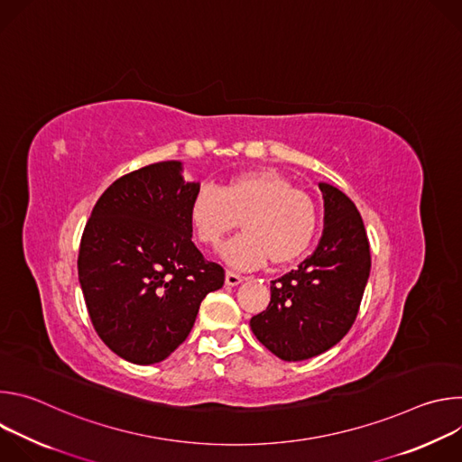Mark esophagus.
Instances as JSON below:
<instances>
[{
	"instance_id": "obj_1",
	"label": "esophagus",
	"mask_w": 462,
	"mask_h": 462,
	"mask_svg": "<svg viewBox=\"0 0 462 462\" xmlns=\"http://www.w3.org/2000/svg\"><path fill=\"white\" fill-rule=\"evenodd\" d=\"M243 280H245V278H243L241 274H237V273H234V271H226L225 283H226L228 287H236V285H239Z\"/></svg>"
}]
</instances>
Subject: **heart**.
Here are the masks:
<instances>
[{
	"label": "heart",
	"mask_w": 462,
	"mask_h": 462,
	"mask_svg": "<svg viewBox=\"0 0 462 462\" xmlns=\"http://www.w3.org/2000/svg\"><path fill=\"white\" fill-rule=\"evenodd\" d=\"M223 255L234 267L252 269L271 259L285 265L298 259L316 232V208L310 197L273 170H252L230 177L221 188L205 184L189 201L188 219L195 239L219 246L237 226Z\"/></svg>",
	"instance_id": "obj_1"
}]
</instances>
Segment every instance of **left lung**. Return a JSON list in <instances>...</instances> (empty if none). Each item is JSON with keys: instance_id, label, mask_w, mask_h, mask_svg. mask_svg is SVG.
I'll return each mask as SVG.
<instances>
[{"instance_id": "8db88e82", "label": "left lung", "mask_w": 462, "mask_h": 462, "mask_svg": "<svg viewBox=\"0 0 462 462\" xmlns=\"http://www.w3.org/2000/svg\"><path fill=\"white\" fill-rule=\"evenodd\" d=\"M323 236L296 271L271 282V303L250 319L252 333L278 358L307 360L337 346L353 327L371 271L360 212L338 188L319 182Z\"/></svg>"}]
</instances>
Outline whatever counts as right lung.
Segmentation results:
<instances>
[{
    "label": "right lung",
    "instance_id": "right-lung-1",
    "mask_svg": "<svg viewBox=\"0 0 462 462\" xmlns=\"http://www.w3.org/2000/svg\"><path fill=\"white\" fill-rule=\"evenodd\" d=\"M179 161L116 179L97 201L79 252V280L100 340L120 358L150 365L189 335L225 271L191 241L188 208L199 182Z\"/></svg>",
    "mask_w": 462,
    "mask_h": 462
}]
</instances>
